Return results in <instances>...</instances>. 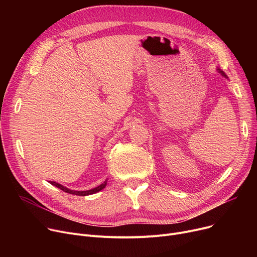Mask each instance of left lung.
<instances>
[{
  "instance_id": "1",
  "label": "left lung",
  "mask_w": 257,
  "mask_h": 257,
  "mask_svg": "<svg viewBox=\"0 0 257 257\" xmlns=\"http://www.w3.org/2000/svg\"><path fill=\"white\" fill-rule=\"evenodd\" d=\"M218 71H219V72H220V73H221V74H222V75H223V76H224V77H226V78H227V76H226V75H225V73H224V72H222V71H221V70H220V69H218Z\"/></svg>"
}]
</instances>
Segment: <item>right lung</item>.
Listing matches in <instances>:
<instances>
[{
  "mask_svg": "<svg viewBox=\"0 0 257 257\" xmlns=\"http://www.w3.org/2000/svg\"><path fill=\"white\" fill-rule=\"evenodd\" d=\"M50 183H51L52 185H54V186H56V187L60 188L61 191L65 192V193H67V194H72V195H76V196H88V195L96 194V193L102 191L103 188L106 186V184H107V180H105V181H104L102 184H100L99 186L94 187V188H91V190H88V191H72V190H70V188H66V187L63 186V185H61V184H59V183H56L55 181H51Z\"/></svg>",
  "mask_w": 257,
  "mask_h": 257,
  "instance_id": "1",
  "label": "right lung"
}]
</instances>
